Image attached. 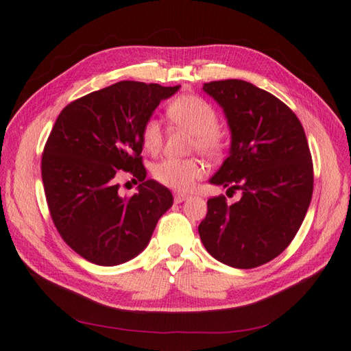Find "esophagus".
Returning a JSON list of instances; mask_svg holds the SVG:
<instances>
[{
  "label": "esophagus",
  "instance_id": "1",
  "mask_svg": "<svg viewBox=\"0 0 351 351\" xmlns=\"http://www.w3.org/2000/svg\"><path fill=\"white\" fill-rule=\"evenodd\" d=\"M189 197H190V195L185 194V193H175V197L173 199H175V203H182Z\"/></svg>",
  "mask_w": 351,
  "mask_h": 351
}]
</instances>
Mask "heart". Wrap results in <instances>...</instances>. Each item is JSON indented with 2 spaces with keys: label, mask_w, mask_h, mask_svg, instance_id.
<instances>
[{
  "label": "heart",
  "mask_w": 351,
  "mask_h": 351,
  "mask_svg": "<svg viewBox=\"0 0 351 351\" xmlns=\"http://www.w3.org/2000/svg\"><path fill=\"white\" fill-rule=\"evenodd\" d=\"M169 119L194 134L193 148L203 156L218 157L226 148V136L218 128V113L215 108L199 95H181L167 108ZM142 145L148 152L161 148V122L149 118L142 127ZM152 175L162 185L178 191L190 190L195 181L205 175V166L195 158H162L152 169Z\"/></svg>",
  "instance_id": "heart-1"
}]
</instances>
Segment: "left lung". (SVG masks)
Returning <instances> with one entry per match:
<instances>
[{
    "instance_id": "8db88e82",
    "label": "left lung",
    "mask_w": 351,
    "mask_h": 351,
    "mask_svg": "<svg viewBox=\"0 0 351 351\" xmlns=\"http://www.w3.org/2000/svg\"><path fill=\"white\" fill-rule=\"evenodd\" d=\"M203 91L221 106L232 138L229 157L209 182L242 195L233 205L224 195L208 200L200 239L218 262L257 267L289 247L311 203L306 136L286 104L245 80H217Z\"/></svg>"
}]
</instances>
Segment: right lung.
Returning <instances> with one entry per match:
<instances>
[{"label":"right lung","instance_id":"1","mask_svg":"<svg viewBox=\"0 0 351 351\" xmlns=\"http://www.w3.org/2000/svg\"><path fill=\"white\" fill-rule=\"evenodd\" d=\"M179 88L122 80L65 106L55 121L42 158L47 206L61 238L88 262L134 258L173 205L169 189L145 179L141 133ZM119 169L141 182L130 199L117 193Z\"/></svg>","mask_w":351,"mask_h":351}]
</instances>
